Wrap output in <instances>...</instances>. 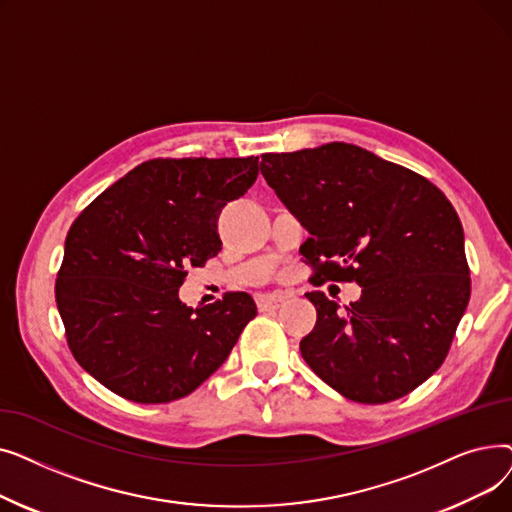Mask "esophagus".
<instances>
[{"mask_svg":"<svg viewBox=\"0 0 512 512\" xmlns=\"http://www.w3.org/2000/svg\"><path fill=\"white\" fill-rule=\"evenodd\" d=\"M286 299V294H261L257 297V309L259 311H274L278 309Z\"/></svg>","mask_w":512,"mask_h":512,"instance_id":"esophagus-1","label":"esophagus"}]
</instances>
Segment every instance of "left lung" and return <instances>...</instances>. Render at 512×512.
<instances>
[{
    "instance_id": "left-lung-1",
    "label": "left lung",
    "mask_w": 512,
    "mask_h": 512,
    "mask_svg": "<svg viewBox=\"0 0 512 512\" xmlns=\"http://www.w3.org/2000/svg\"><path fill=\"white\" fill-rule=\"evenodd\" d=\"M261 174L309 232L301 255L313 284L363 288L344 311L307 292L317 309L301 340L307 365L355 402L413 392L444 363L471 297L452 203L427 178L348 143L265 153Z\"/></svg>"
}]
</instances>
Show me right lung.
<instances>
[{"instance_id": "obj_1", "label": "right lung", "mask_w": 512, "mask_h": 512, "mask_svg": "<svg viewBox=\"0 0 512 512\" xmlns=\"http://www.w3.org/2000/svg\"><path fill=\"white\" fill-rule=\"evenodd\" d=\"M259 157L149 159L68 230L56 303L74 359L118 396L157 405L197 390L257 315L247 292L193 309L186 272L222 249V207L245 195Z\"/></svg>"}]
</instances>
